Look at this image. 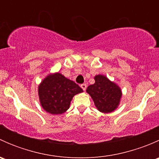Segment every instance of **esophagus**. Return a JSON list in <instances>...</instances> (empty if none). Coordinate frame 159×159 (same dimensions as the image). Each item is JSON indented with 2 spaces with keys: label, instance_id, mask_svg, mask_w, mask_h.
<instances>
[{
  "label": "esophagus",
  "instance_id": "34e87169",
  "mask_svg": "<svg viewBox=\"0 0 159 159\" xmlns=\"http://www.w3.org/2000/svg\"><path fill=\"white\" fill-rule=\"evenodd\" d=\"M81 89H82L83 90H84V91H85L86 89H87V84H81Z\"/></svg>",
  "mask_w": 159,
  "mask_h": 159
}]
</instances>
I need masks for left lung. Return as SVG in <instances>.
I'll use <instances>...</instances> for the list:
<instances>
[{
    "instance_id": "obj_1",
    "label": "left lung",
    "mask_w": 159,
    "mask_h": 159,
    "mask_svg": "<svg viewBox=\"0 0 159 159\" xmlns=\"http://www.w3.org/2000/svg\"><path fill=\"white\" fill-rule=\"evenodd\" d=\"M95 82L88 87L87 91L98 110L109 113L118 108L121 97L120 88L104 75H96Z\"/></svg>"
}]
</instances>
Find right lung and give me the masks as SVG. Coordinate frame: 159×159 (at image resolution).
<instances>
[{"label": "right lung", "mask_w": 159, "mask_h": 159, "mask_svg": "<svg viewBox=\"0 0 159 159\" xmlns=\"http://www.w3.org/2000/svg\"><path fill=\"white\" fill-rule=\"evenodd\" d=\"M83 90L60 73L49 75L38 86L42 108L52 115H61L69 108L71 99Z\"/></svg>", "instance_id": "add662e5"}]
</instances>
